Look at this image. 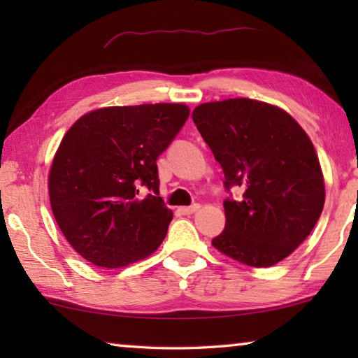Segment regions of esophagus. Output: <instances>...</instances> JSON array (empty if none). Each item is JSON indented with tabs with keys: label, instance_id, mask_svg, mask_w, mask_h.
Wrapping results in <instances>:
<instances>
[{
	"label": "esophagus",
	"instance_id": "obj_1",
	"mask_svg": "<svg viewBox=\"0 0 358 358\" xmlns=\"http://www.w3.org/2000/svg\"><path fill=\"white\" fill-rule=\"evenodd\" d=\"M201 210V205L199 203H194V205H191V207H180L178 208V211L181 215H192V213H196V211H199Z\"/></svg>",
	"mask_w": 358,
	"mask_h": 358
}]
</instances>
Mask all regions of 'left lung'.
Listing matches in <instances>:
<instances>
[{
	"mask_svg": "<svg viewBox=\"0 0 358 358\" xmlns=\"http://www.w3.org/2000/svg\"><path fill=\"white\" fill-rule=\"evenodd\" d=\"M192 121L220 162L226 227L211 240L217 251L264 268L292 254L316 226L325 187L310 137L281 108L238 98L194 108Z\"/></svg>",
	"mask_w": 358,
	"mask_h": 358,
	"instance_id": "obj_1",
	"label": "left lung"
}]
</instances>
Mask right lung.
<instances>
[{"label":"right lung","mask_w":358,"mask_h":358,"mask_svg":"<svg viewBox=\"0 0 358 358\" xmlns=\"http://www.w3.org/2000/svg\"><path fill=\"white\" fill-rule=\"evenodd\" d=\"M187 117L183 104L106 107L66 132L48 194L66 240L88 262L118 268L162 243L173 215L159 197L156 161Z\"/></svg>","instance_id":"add662e5"}]
</instances>
